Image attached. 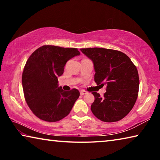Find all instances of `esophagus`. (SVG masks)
<instances>
[{
    "mask_svg": "<svg viewBox=\"0 0 160 160\" xmlns=\"http://www.w3.org/2000/svg\"><path fill=\"white\" fill-rule=\"evenodd\" d=\"M80 95H84V94H87L86 92H85V91H83V90H81V91L80 92Z\"/></svg>",
    "mask_w": 160,
    "mask_h": 160,
    "instance_id": "esophagus-1",
    "label": "esophagus"
}]
</instances>
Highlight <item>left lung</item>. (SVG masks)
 I'll return each instance as SVG.
<instances>
[{
  "instance_id": "1",
  "label": "left lung",
  "mask_w": 160,
  "mask_h": 160,
  "mask_svg": "<svg viewBox=\"0 0 160 160\" xmlns=\"http://www.w3.org/2000/svg\"><path fill=\"white\" fill-rule=\"evenodd\" d=\"M92 61L94 81L97 85H106L104 97L95 92L91 111L99 120L116 122L131 112L138 95L139 76L136 66L121 51L103 48H81Z\"/></svg>"
}]
</instances>
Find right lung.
Wrapping results in <instances>:
<instances>
[{"label": "right lung", "mask_w": 160, "mask_h": 160, "mask_svg": "<svg viewBox=\"0 0 160 160\" xmlns=\"http://www.w3.org/2000/svg\"><path fill=\"white\" fill-rule=\"evenodd\" d=\"M80 53L75 48L44 45L27 61L22 76L25 101L34 114L43 121L56 122L69 114L80 96L77 89L64 91L58 87L67 61Z\"/></svg>", "instance_id": "add662e5"}]
</instances>
